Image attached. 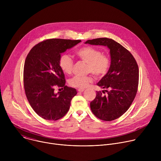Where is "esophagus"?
I'll return each mask as SVG.
<instances>
[{
  "instance_id": "esophagus-1",
  "label": "esophagus",
  "mask_w": 161,
  "mask_h": 161,
  "mask_svg": "<svg viewBox=\"0 0 161 161\" xmlns=\"http://www.w3.org/2000/svg\"><path fill=\"white\" fill-rule=\"evenodd\" d=\"M85 90L84 88H78V91L79 92H83Z\"/></svg>"
}]
</instances>
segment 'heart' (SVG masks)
Masks as SVG:
<instances>
[{
    "mask_svg": "<svg viewBox=\"0 0 161 161\" xmlns=\"http://www.w3.org/2000/svg\"><path fill=\"white\" fill-rule=\"evenodd\" d=\"M77 57L87 64V73H92L96 76H103L109 71L111 60L108 55L94 47H84L76 52ZM59 66L65 74H70L73 67V60L70 55L62 54L59 58ZM91 76H75L69 80V84L73 87L83 88L92 81Z\"/></svg>",
    "mask_w": 161,
    "mask_h": 161,
    "instance_id": "obj_1",
    "label": "heart"
}]
</instances>
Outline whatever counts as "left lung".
I'll return each mask as SVG.
<instances>
[{"label":"left lung","mask_w":161,"mask_h":161,"mask_svg":"<svg viewBox=\"0 0 161 161\" xmlns=\"http://www.w3.org/2000/svg\"><path fill=\"white\" fill-rule=\"evenodd\" d=\"M85 44L101 45L109 50L111 65L108 72L97 85L104 89L102 95L97 92L90 103V109L98 119L104 121L115 120L129 108L138 86V65L132 55L123 46L111 39L103 37L88 40Z\"/></svg>","instance_id":"8db88e82"}]
</instances>
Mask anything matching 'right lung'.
<instances>
[{"mask_svg":"<svg viewBox=\"0 0 161 161\" xmlns=\"http://www.w3.org/2000/svg\"><path fill=\"white\" fill-rule=\"evenodd\" d=\"M81 40L50 39L43 41L31 50L24 69V83L27 98L39 116L57 120L65 115L71 101L76 95L75 88L65 85V76L59 66L61 53L73 48ZM62 87L54 93V87Z\"/></svg>","mask_w":161,"mask_h":161,"instance_id":"obj_1","label":"right lung"}]
</instances>
